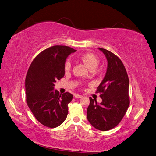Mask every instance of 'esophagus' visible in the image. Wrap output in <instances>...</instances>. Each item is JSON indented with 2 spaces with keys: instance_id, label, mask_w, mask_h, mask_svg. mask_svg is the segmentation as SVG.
I'll use <instances>...</instances> for the list:
<instances>
[{
  "instance_id": "34e87169",
  "label": "esophagus",
  "mask_w": 156,
  "mask_h": 156,
  "mask_svg": "<svg viewBox=\"0 0 156 156\" xmlns=\"http://www.w3.org/2000/svg\"><path fill=\"white\" fill-rule=\"evenodd\" d=\"M75 98H78V99H80V98H82V96L81 95H78V94H74Z\"/></svg>"
}]
</instances>
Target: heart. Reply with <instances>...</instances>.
<instances>
[{
    "label": "heart",
    "mask_w": 156,
    "mask_h": 156,
    "mask_svg": "<svg viewBox=\"0 0 156 156\" xmlns=\"http://www.w3.org/2000/svg\"><path fill=\"white\" fill-rule=\"evenodd\" d=\"M80 59L87 68L91 69H95L97 66L99 64V58L93 53L87 52L80 56ZM70 69V63L67 61L65 65V70L66 71L69 70Z\"/></svg>",
    "instance_id": "obj_1"
}]
</instances>
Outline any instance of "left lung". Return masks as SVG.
I'll list each match as a JSON object with an SVG mask.
<instances>
[{
	"label": "left lung",
	"instance_id": "obj_1",
	"mask_svg": "<svg viewBox=\"0 0 156 156\" xmlns=\"http://www.w3.org/2000/svg\"><path fill=\"white\" fill-rule=\"evenodd\" d=\"M107 59L105 77L97 88L101 93V103L90 97L87 110V120L100 131L112 129L121 122L129 105V78L122 61L113 53L98 48Z\"/></svg>",
	"mask_w": 156,
	"mask_h": 156
}]
</instances>
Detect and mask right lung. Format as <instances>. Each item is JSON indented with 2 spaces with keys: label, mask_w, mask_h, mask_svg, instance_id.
<instances>
[{
  "label": "right lung",
  "mask_w": 156,
  "mask_h": 156,
  "mask_svg": "<svg viewBox=\"0 0 156 156\" xmlns=\"http://www.w3.org/2000/svg\"><path fill=\"white\" fill-rule=\"evenodd\" d=\"M76 51L66 46L48 48L35 57L27 71V103L38 121L48 127L59 126L67 116L73 95L60 94L54 83L64 76L66 59Z\"/></svg>",
  "instance_id": "right-lung-1"
}]
</instances>
